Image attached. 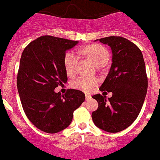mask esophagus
<instances>
[{
    "label": "esophagus",
    "instance_id": "1",
    "mask_svg": "<svg viewBox=\"0 0 160 160\" xmlns=\"http://www.w3.org/2000/svg\"><path fill=\"white\" fill-rule=\"evenodd\" d=\"M91 95H89V94H86V100H89V99L91 98Z\"/></svg>",
    "mask_w": 160,
    "mask_h": 160
}]
</instances>
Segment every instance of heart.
I'll list each match as a JSON object with an SVG mask.
<instances>
[{"label":"heart","instance_id":"b5f03b06","mask_svg":"<svg viewBox=\"0 0 160 160\" xmlns=\"http://www.w3.org/2000/svg\"><path fill=\"white\" fill-rule=\"evenodd\" d=\"M82 53L89 57L96 66L101 64H106L108 61L109 54L108 50L104 46L100 45H91L85 47L82 50ZM77 56L73 52H69L64 56L63 63L66 72L68 75L72 76L75 74L78 66ZM98 83V79L97 78L82 77L78 78L72 83V87L74 89L89 92L93 89V88Z\"/></svg>","mask_w":160,"mask_h":160}]
</instances>
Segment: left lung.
Instances as JSON below:
<instances>
[{"label": "left lung", "mask_w": 160, "mask_h": 160, "mask_svg": "<svg viewBox=\"0 0 160 160\" xmlns=\"http://www.w3.org/2000/svg\"><path fill=\"white\" fill-rule=\"evenodd\" d=\"M99 41L112 51V67L100 90L112 92V97L92 96L98 108L92 118L98 128L118 133L130 127L141 112L148 89L145 64L140 48L128 39L110 36Z\"/></svg>", "instance_id": "obj_1"}]
</instances>
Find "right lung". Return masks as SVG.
Here are the masks:
<instances>
[{
	"label": "right lung",
	"instance_id": "1",
	"mask_svg": "<svg viewBox=\"0 0 160 160\" xmlns=\"http://www.w3.org/2000/svg\"><path fill=\"white\" fill-rule=\"evenodd\" d=\"M77 44V41L42 36L32 41L21 56L17 74L21 104L28 119L45 133L67 128L74 110L85 100L80 90L68 89L63 95L54 91L68 82L63 60L67 50Z\"/></svg>",
	"mask_w": 160,
	"mask_h": 160
}]
</instances>
